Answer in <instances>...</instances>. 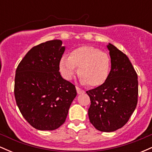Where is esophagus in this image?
<instances>
[{
    "label": "esophagus",
    "instance_id": "esophagus-1",
    "mask_svg": "<svg viewBox=\"0 0 152 152\" xmlns=\"http://www.w3.org/2000/svg\"><path fill=\"white\" fill-rule=\"evenodd\" d=\"M76 91H77V94H84L85 91L81 88H78V87H76Z\"/></svg>",
    "mask_w": 152,
    "mask_h": 152
}]
</instances>
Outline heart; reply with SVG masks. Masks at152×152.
Returning a JSON list of instances; mask_svg holds the SVG:
<instances>
[{
    "mask_svg": "<svg viewBox=\"0 0 152 152\" xmlns=\"http://www.w3.org/2000/svg\"><path fill=\"white\" fill-rule=\"evenodd\" d=\"M83 85L99 86L107 80L111 61L107 53L93 46H81L73 50L69 56H64L59 62V69L64 78L72 79L77 72Z\"/></svg>",
    "mask_w": 152,
    "mask_h": 152,
    "instance_id": "obj_1",
    "label": "heart"
}]
</instances>
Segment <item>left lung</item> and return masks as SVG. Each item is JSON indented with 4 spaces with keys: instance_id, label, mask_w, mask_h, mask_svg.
<instances>
[{
    "instance_id": "1",
    "label": "left lung",
    "mask_w": 152,
    "mask_h": 152,
    "mask_svg": "<svg viewBox=\"0 0 152 152\" xmlns=\"http://www.w3.org/2000/svg\"><path fill=\"white\" fill-rule=\"evenodd\" d=\"M107 48L111 64L109 77L86 93L91 100L90 122L97 130L111 132L124 126L137 107L138 77L126 54L111 43Z\"/></svg>"
}]
</instances>
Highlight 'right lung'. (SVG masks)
Instances as JSON below:
<instances>
[{
    "mask_svg": "<svg viewBox=\"0 0 152 152\" xmlns=\"http://www.w3.org/2000/svg\"><path fill=\"white\" fill-rule=\"evenodd\" d=\"M65 48L57 39L33 47L15 71L17 106L36 129L52 131L61 126L77 94L74 85L63 78L59 72Z\"/></svg>",
    "mask_w": 152,
    "mask_h": 152,
    "instance_id": "obj_1",
    "label": "right lung"
}]
</instances>
